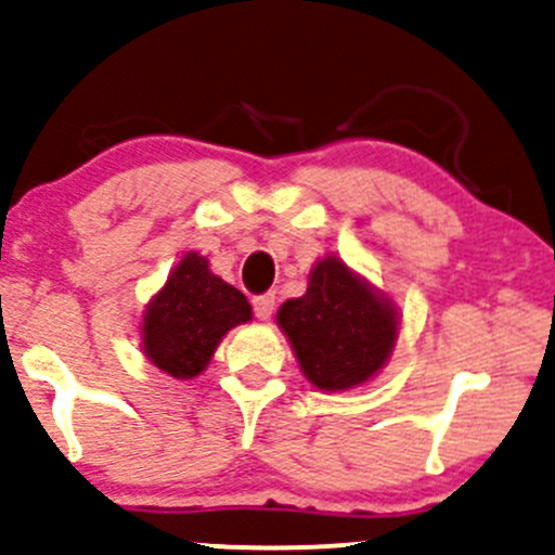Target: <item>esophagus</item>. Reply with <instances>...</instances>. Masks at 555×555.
<instances>
[{
	"instance_id": "obj_1",
	"label": "esophagus",
	"mask_w": 555,
	"mask_h": 555,
	"mask_svg": "<svg viewBox=\"0 0 555 555\" xmlns=\"http://www.w3.org/2000/svg\"><path fill=\"white\" fill-rule=\"evenodd\" d=\"M253 310H256L260 321H269L273 310H276V292H266V295L253 297Z\"/></svg>"
}]
</instances>
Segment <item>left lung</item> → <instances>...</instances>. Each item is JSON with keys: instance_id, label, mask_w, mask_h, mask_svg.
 I'll return each mask as SVG.
<instances>
[{"instance_id": "left-lung-1", "label": "left lung", "mask_w": 555, "mask_h": 555, "mask_svg": "<svg viewBox=\"0 0 555 555\" xmlns=\"http://www.w3.org/2000/svg\"><path fill=\"white\" fill-rule=\"evenodd\" d=\"M299 367L323 391H347L384 367L397 341V313L384 297L328 256L310 271L308 292L276 313Z\"/></svg>"}]
</instances>
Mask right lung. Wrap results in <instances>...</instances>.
I'll return each instance as SVG.
<instances>
[{
	"label": "right lung",
	"instance_id": "1",
	"mask_svg": "<svg viewBox=\"0 0 555 555\" xmlns=\"http://www.w3.org/2000/svg\"><path fill=\"white\" fill-rule=\"evenodd\" d=\"M245 295L221 282L208 260L188 253L143 318V352L158 371L195 378L206 371L229 328L250 321Z\"/></svg>",
	"mask_w": 555,
	"mask_h": 555
}]
</instances>
